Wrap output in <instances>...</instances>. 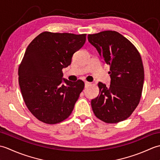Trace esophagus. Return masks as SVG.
<instances>
[{"instance_id":"34e87169","label":"esophagus","mask_w":160,"mask_h":160,"mask_svg":"<svg viewBox=\"0 0 160 160\" xmlns=\"http://www.w3.org/2000/svg\"><path fill=\"white\" fill-rule=\"evenodd\" d=\"M84 84H85V87L87 88V87H89V85H91V83L89 82H87V81H85V82H84Z\"/></svg>"}]
</instances>
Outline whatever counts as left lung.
Listing matches in <instances>:
<instances>
[{
	"instance_id": "obj_1",
	"label": "left lung",
	"mask_w": 160,
	"mask_h": 160,
	"mask_svg": "<svg viewBox=\"0 0 160 160\" xmlns=\"http://www.w3.org/2000/svg\"><path fill=\"white\" fill-rule=\"evenodd\" d=\"M104 62L110 66L111 84L98 82V96L91 100L95 115L106 123L127 119L140 103L144 71L138 50L129 40L115 31L88 35Z\"/></svg>"
}]
</instances>
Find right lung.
Listing matches in <instances>:
<instances>
[{"label": "right lung", "mask_w": 160, "mask_h": 160, "mask_svg": "<svg viewBox=\"0 0 160 160\" xmlns=\"http://www.w3.org/2000/svg\"><path fill=\"white\" fill-rule=\"evenodd\" d=\"M86 36L44 32L27 48L18 67L19 86L27 107L40 122L60 123L72 112L84 83L63 79L62 70L70 65Z\"/></svg>", "instance_id": "add662e5"}]
</instances>
